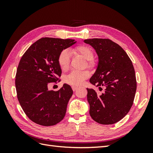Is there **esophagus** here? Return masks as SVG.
Masks as SVG:
<instances>
[{
  "label": "esophagus",
  "instance_id": "1",
  "mask_svg": "<svg viewBox=\"0 0 153 153\" xmlns=\"http://www.w3.org/2000/svg\"><path fill=\"white\" fill-rule=\"evenodd\" d=\"M78 89V87H76V86H72V89H73V91H76Z\"/></svg>",
  "mask_w": 153,
  "mask_h": 153
}]
</instances>
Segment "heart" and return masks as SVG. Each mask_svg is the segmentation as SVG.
Here are the masks:
<instances>
[{
  "label": "heart",
  "mask_w": 153,
  "mask_h": 153,
  "mask_svg": "<svg viewBox=\"0 0 153 153\" xmlns=\"http://www.w3.org/2000/svg\"><path fill=\"white\" fill-rule=\"evenodd\" d=\"M71 52L76 55H80L85 61H88V65L92 64V60L94 58V54L92 50L86 46H78L72 49ZM58 62L62 70H66L69 64V53L67 50H63L59 54ZM89 76V73L87 71H72L65 78V82L67 84L73 86H78L83 84L84 81Z\"/></svg>",
  "instance_id": "heart-1"
}]
</instances>
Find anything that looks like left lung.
I'll return each instance as SVG.
<instances>
[{
	"instance_id": "8db88e82",
	"label": "left lung",
	"mask_w": 153,
	"mask_h": 153,
	"mask_svg": "<svg viewBox=\"0 0 153 153\" xmlns=\"http://www.w3.org/2000/svg\"><path fill=\"white\" fill-rule=\"evenodd\" d=\"M84 42L93 48L98 57L91 84L103 88L98 94L93 89L87 90V101L92 119L101 124H112L125 117L135 98L137 82L135 69L126 52L108 39H88Z\"/></svg>"
}]
</instances>
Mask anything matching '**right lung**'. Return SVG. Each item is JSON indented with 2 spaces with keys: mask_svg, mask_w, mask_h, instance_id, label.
Wrapping results in <instances>:
<instances>
[{
  "mask_svg": "<svg viewBox=\"0 0 153 153\" xmlns=\"http://www.w3.org/2000/svg\"><path fill=\"white\" fill-rule=\"evenodd\" d=\"M76 43L71 39L43 38L32 44L21 58L15 78L17 97L23 110L34 123L53 126L65 116L73 92L71 86L64 84L54 91H49L48 85L61 75L59 54Z\"/></svg>",
  "mask_w": 153,
  "mask_h": 153,
  "instance_id": "add662e5",
  "label": "right lung"
}]
</instances>
